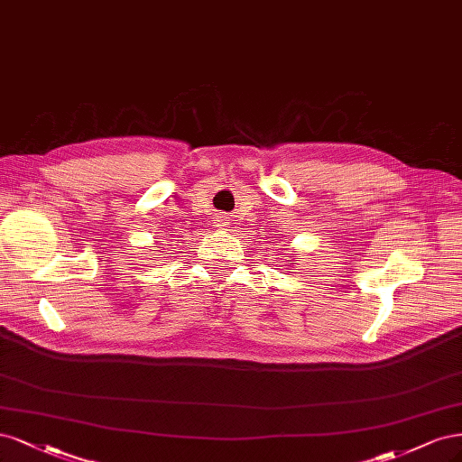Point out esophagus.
<instances>
[{"label":"esophagus","mask_w":462,"mask_h":462,"mask_svg":"<svg viewBox=\"0 0 462 462\" xmlns=\"http://www.w3.org/2000/svg\"><path fill=\"white\" fill-rule=\"evenodd\" d=\"M218 226H222V225H218Z\"/></svg>","instance_id":"1"}]
</instances>
